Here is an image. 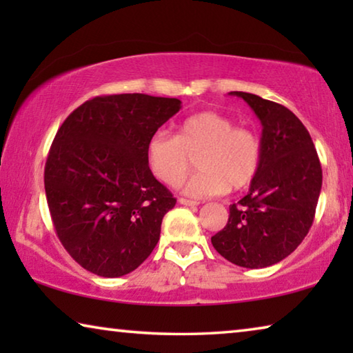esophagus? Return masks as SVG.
<instances>
[{"instance_id":"34e87169","label":"esophagus","mask_w":353,"mask_h":353,"mask_svg":"<svg viewBox=\"0 0 353 353\" xmlns=\"http://www.w3.org/2000/svg\"><path fill=\"white\" fill-rule=\"evenodd\" d=\"M179 204L182 205H187V207H196L199 204V202L196 201H191V199H185V198H179Z\"/></svg>"}]
</instances>
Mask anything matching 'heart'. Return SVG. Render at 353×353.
Masks as SVG:
<instances>
[{
    "label": "heart",
    "instance_id": "b5f03b06",
    "mask_svg": "<svg viewBox=\"0 0 353 353\" xmlns=\"http://www.w3.org/2000/svg\"><path fill=\"white\" fill-rule=\"evenodd\" d=\"M146 157L154 176L170 187H179L198 159L201 171L185 185V194L210 198L252 183L261 163V143L229 117L199 112L179 123L176 137L157 130L148 141Z\"/></svg>",
    "mask_w": 353,
    "mask_h": 353
}]
</instances>
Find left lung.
Returning <instances> with one entry per match:
<instances>
[{"instance_id": "8db88e82", "label": "left lung", "mask_w": 353, "mask_h": 353, "mask_svg": "<svg viewBox=\"0 0 353 353\" xmlns=\"http://www.w3.org/2000/svg\"><path fill=\"white\" fill-rule=\"evenodd\" d=\"M243 98L261 121V163L249 193L230 205L229 221L212 236L234 265L256 270L288 256L313 224L322 168L312 137L285 105L252 93Z\"/></svg>"}]
</instances>
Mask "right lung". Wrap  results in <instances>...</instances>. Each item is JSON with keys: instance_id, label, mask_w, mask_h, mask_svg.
<instances>
[{"instance_id": "add662e5", "label": "right lung", "mask_w": 353, "mask_h": 353, "mask_svg": "<svg viewBox=\"0 0 353 353\" xmlns=\"http://www.w3.org/2000/svg\"><path fill=\"white\" fill-rule=\"evenodd\" d=\"M179 110L176 98L105 94L59 128L45 165L46 201L59 240L83 270L121 277L151 255L176 198L149 170L146 145Z\"/></svg>"}]
</instances>
